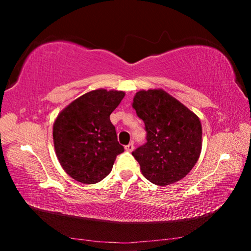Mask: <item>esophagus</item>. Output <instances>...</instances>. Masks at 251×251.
Returning a JSON list of instances; mask_svg holds the SVG:
<instances>
[{
    "label": "esophagus",
    "mask_w": 251,
    "mask_h": 251,
    "mask_svg": "<svg viewBox=\"0 0 251 251\" xmlns=\"http://www.w3.org/2000/svg\"><path fill=\"white\" fill-rule=\"evenodd\" d=\"M125 150L127 151H134V143H129L128 145L125 146Z\"/></svg>",
    "instance_id": "obj_1"
}]
</instances>
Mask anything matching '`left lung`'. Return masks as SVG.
<instances>
[{
    "label": "left lung",
    "instance_id": "1",
    "mask_svg": "<svg viewBox=\"0 0 251 251\" xmlns=\"http://www.w3.org/2000/svg\"><path fill=\"white\" fill-rule=\"evenodd\" d=\"M133 107L145 124L147 142L131 152L144 177L158 186L180 180L201 155L199 118L163 90L137 92Z\"/></svg>",
    "mask_w": 251,
    "mask_h": 251
}]
</instances>
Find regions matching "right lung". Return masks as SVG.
Instances as JSON below:
<instances>
[{"label":"right lung","instance_id":"right-lung-1","mask_svg":"<svg viewBox=\"0 0 251 251\" xmlns=\"http://www.w3.org/2000/svg\"><path fill=\"white\" fill-rule=\"evenodd\" d=\"M124 96V92L92 91L59 113L53 126L55 151L63 169L75 180L96 184L104 179L124 151L109 120Z\"/></svg>","mask_w":251,"mask_h":251}]
</instances>
